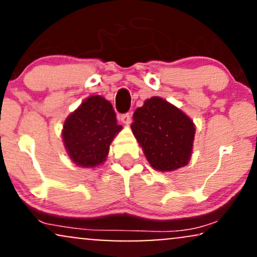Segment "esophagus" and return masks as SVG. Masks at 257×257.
<instances>
[{"mask_svg":"<svg viewBox=\"0 0 257 257\" xmlns=\"http://www.w3.org/2000/svg\"><path fill=\"white\" fill-rule=\"evenodd\" d=\"M119 119H120V122L124 123V124H129V123H131V120H132L131 113H123V114H120Z\"/></svg>","mask_w":257,"mask_h":257,"instance_id":"34e87169","label":"esophagus"}]
</instances>
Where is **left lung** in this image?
Listing matches in <instances>:
<instances>
[{"label": "left lung", "mask_w": 257, "mask_h": 257, "mask_svg": "<svg viewBox=\"0 0 257 257\" xmlns=\"http://www.w3.org/2000/svg\"><path fill=\"white\" fill-rule=\"evenodd\" d=\"M133 118L132 131L152 168L173 172L188 163L196 128L184 112L155 96L137 108Z\"/></svg>", "instance_id": "8db88e82"}]
</instances>
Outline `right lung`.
<instances>
[{
	"instance_id": "obj_1",
	"label": "right lung",
	"mask_w": 257,
	"mask_h": 257,
	"mask_svg": "<svg viewBox=\"0 0 257 257\" xmlns=\"http://www.w3.org/2000/svg\"><path fill=\"white\" fill-rule=\"evenodd\" d=\"M120 129L111 102L99 95L89 96L65 120V147L73 163L95 167L105 161L110 144Z\"/></svg>"
}]
</instances>
